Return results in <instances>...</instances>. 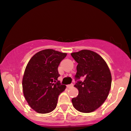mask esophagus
<instances>
[{
  "instance_id": "obj_1",
  "label": "esophagus",
  "mask_w": 131,
  "mask_h": 131,
  "mask_svg": "<svg viewBox=\"0 0 131 131\" xmlns=\"http://www.w3.org/2000/svg\"><path fill=\"white\" fill-rule=\"evenodd\" d=\"M73 83H71V84H70V85H67V87L68 88H71V87H73Z\"/></svg>"
}]
</instances>
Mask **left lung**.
Here are the masks:
<instances>
[{
	"mask_svg": "<svg viewBox=\"0 0 131 131\" xmlns=\"http://www.w3.org/2000/svg\"><path fill=\"white\" fill-rule=\"evenodd\" d=\"M71 55L78 63L75 86L78 95L71 99L73 105L81 112H92L108 97L112 83L111 71L104 59L92 51L83 49Z\"/></svg>",
	"mask_w": 131,
	"mask_h": 131,
	"instance_id": "1",
	"label": "left lung"
}]
</instances>
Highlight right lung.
Wrapping results in <instances>:
<instances>
[{
  "label": "right lung",
  "mask_w": 131,
  "mask_h": 131,
  "mask_svg": "<svg viewBox=\"0 0 131 131\" xmlns=\"http://www.w3.org/2000/svg\"><path fill=\"white\" fill-rule=\"evenodd\" d=\"M66 56L67 53L47 49L34 54L27 63L23 79V93L36 112L46 114L56 108L59 95L66 88L58 80V68Z\"/></svg>",
  "instance_id": "obj_1"
}]
</instances>
